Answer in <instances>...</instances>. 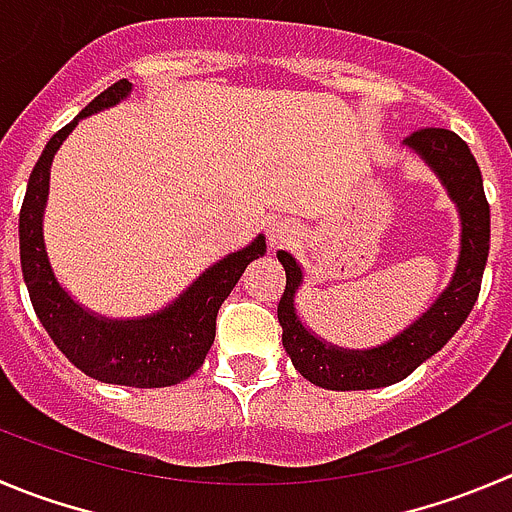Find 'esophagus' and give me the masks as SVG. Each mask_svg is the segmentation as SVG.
Returning <instances> with one entry per match:
<instances>
[{
	"instance_id": "34e87169",
	"label": "esophagus",
	"mask_w": 512,
	"mask_h": 512,
	"mask_svg": "<svg viewBox=\"0 0 512 512\" xmlns=\"http://www.w3.org/2000/svg\"><path fill=\"white\" fill-rule=\"evenodd\" d=\"M301 233V228L296 226L294 221H289V218H281V221H274L269 226V243L274 248H281V246H289L291 241H296Z\"/></svg>"
}]
</instances>
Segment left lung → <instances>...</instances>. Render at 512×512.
Here are the masks:
<instances>
[{"label": "left lung", "mask_w": 512, "mask_h": 512, "mask_svg": "<svg viewBox=\"0 0 512 512\" xmlns=\"http://www.w3.org/2000/svg\"><path fill=\"white\" fill-rule=\"evenodd\" d=\"M402 145L425 160L455 203L460 216V256L455 274L430 309L389 342L369 349H342L306 329L296 309V291L304 284V271L289 251L276 253L286 269V289L279 301V324L284 329L281 342L296 372L316 387L349 392L387 387L410 377L425 359L450 342L478 301L490 251V206L478 160L472 158L460 135L445 128H422L405 138Z\"/></svg>", "instance_id": "1"}]
</instances>
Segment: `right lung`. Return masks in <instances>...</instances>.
I'll use <instances>...</instances> for the list:
<instances>
[{"instance_id": "right-lung-1", "label": "right lung", "mask_w": 512, "mask_h": 512, "mask_svg": "<svg viewBox=\"0 0 512 512\" xmlns=\"http://www.w3.org/2000/svg\"><path fill=\"white\" fill-rule=\"evenodd\" d=\"M133 92V82L120 80L95 97L90 105L55 133L29 175L19 211V259L34 314L52 342L77 369L97 382L125 387H170L191 377L206 359L216 339V316L238 284L246 266L266 253L264 233L246 248L228 253L208 266L178 299L155 314L135 319H110L85 309L62 289L52 271L45 246V208L50 198V168L55 153L87 115L115 107Z\"/></svg>"}]
</instances>
